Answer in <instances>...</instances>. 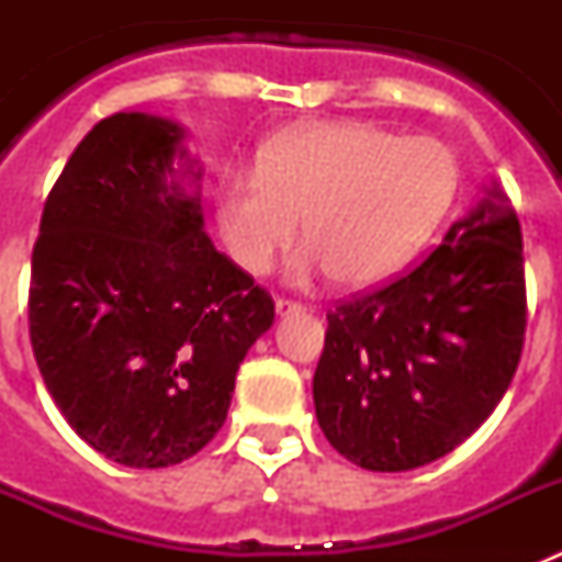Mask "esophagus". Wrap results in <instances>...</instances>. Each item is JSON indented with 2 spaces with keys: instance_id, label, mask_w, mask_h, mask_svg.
<instances>
[{
  "instance_id": "34e87169",
  "label": "esophagus",
  "mask_w": 562,
  "mask_h": 562,
  "mask_svg": "<svg viewBox=\"0 0 562 562\" xmlns=\"http://www.w3.org/2000/svg\"><path fill=\"white\" fill-rule=\"evenodd\" d=\"M276 312H278V315H295V312H304V304H297V301H290V297H278V301H276Z\"/></svg>"
}]
</instances>
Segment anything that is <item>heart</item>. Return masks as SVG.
Listing matches in <instances>:
<instances>
[{"label":"heart","mask_w":562,"mask_h":562,"mask_svg":"<svg viewBox=\"0 0 562 562\" xmlns=\"http://www.w3.org/2000/svg\"><path fill=\"white\" fill-rule=\"evenodd\" d=\"M459 166L434 137L371 123H315L270 146L258 173L220 186V227L238 267L261 276L295 241L301 272L329 270L342 286L394 276L453 202Z\"/></svg>","instance_id":"b5f03b06"}]
</instances>
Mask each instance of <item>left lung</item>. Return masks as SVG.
Here are the masks:
<instances>
[{
  "label": "left lung",
  "mask_w": 562,
  "mask_h": 562,
  "mask_svg": "<svg viewBox=\"0 0 562 562\" xmlns=\"http://www.w3.org/2000/svg\"><path fill=\"white\" fill-rule=\"evenodd\" d=\"M326 321L312 394L337 453L402 473L459 448L524 351V236L504 193H486L408 276L340 301Z\"/></svg>",
  "instance_id": "8db88e82"
}]
</instances>
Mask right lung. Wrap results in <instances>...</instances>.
I'll return each mask as SVG.
<instances>
[{"instance_id": "add662e5", "label": "right lung", "mask_w": 562, "mask_h": 562, "mask_svg": "<svg viewBox=\"0 0 562 562\" xmlns=\"http://www.w3.org/2000/svg\"><path fill=\"white\" fill-rule=\"evenodd\" d=\"M182 128L103 117L44 202L30 342L87 445L126 467L200 453L227 419L238 362L276 321L270 292L213 247ZM177 156L186 169H173Z\"/></svg>"}]
</instances>
